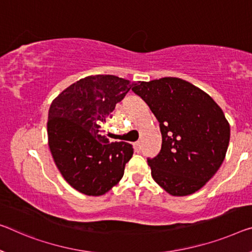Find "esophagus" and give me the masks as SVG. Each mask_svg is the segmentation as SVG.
<instances>
[{"label": "esophagus", "instance_id": "34e87169", "mask_svg": "<svg viewBox=\"0 0 252 252\" xmlns=\"http://www.w3.org/2000/svg\"><path fill=\"white\" fill-rule=\"evenodd\" d=\"M134 149L136 152H139V150H141V143L139 142H135L134 143Z\"/></svg>", "mask_w": 252, "mask_h": 252}]
</instances>
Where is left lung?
Wrapping results in <instances>:
<instances>
[{"mask_svg": "<svg viewBox=\"0 0 252 252\" xmlns=\"http://www.w3.org/2000/svg\"><path fill=\"white\" fill-rule=\"evenodd\" d=\"M160 123L162 145L149 158L156 183L172 196L199 190L218 172L230 142V124L206 92L179 77L138 81L131 89Z\"/></svg>", "mask_w": 252, "mask_h": 252, "instance_id": "8db88e82", "label": "left lung"}]
</instances>
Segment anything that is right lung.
Masks as SVG:
<instances>
[{"label": "right lung", "mask_w": 252, "mask_h": 252, "mask_svg": "<svg viewBox=\"0 0 252 252\" xmlns=\"http://www.w3.org/2000/svg\"><path fill=\"white\" fill-rule=\"evenodd\" d=\"M133 86L116 75H90L67 87L50 104L47 134L54 162L64 179L84 195L109 191L133 157L128 143H110L100 134L101 123Z\"/></svg>", "instance_id": "right-lung-1"}]
</instances>
